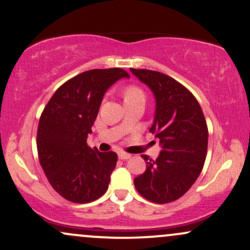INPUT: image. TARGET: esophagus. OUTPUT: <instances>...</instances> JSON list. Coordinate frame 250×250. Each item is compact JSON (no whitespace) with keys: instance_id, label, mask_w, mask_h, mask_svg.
<instances>
[{"instance_id":"34e87169","label":"esophagus","mask_w":250,"mask_h":250,"mask_svg":"<svg viewBox=\"0 0 250 250\" xmlns=\"http://www.w3.org/2000/svg\"><path fill=\"white\" fill-rule=\"evenodd\" d=\"M130 157H131L130 154L123 153V151H120V153H119V159L120 160H128V159H130Z\"/></svg>"}]
</instances>
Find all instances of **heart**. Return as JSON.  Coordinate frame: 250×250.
I'll return each instance as SVG.
<instances>
[{
    "label": "heart",
    "mask_w": 250,
    "mask_h": 250,
    "mask_svg": "<svg viewBox=\"0 0 250 250\" xmlns=\"http://www.w3.org/2000/svg\"><path fill=\"white\" fill-rule=\"evenodd\" d=\"M123 99L125 101H133V100H139L146 99L145 91L142 90L139 85L136 84H129L125 87V90H123Z\"/></svg>",
    "instance_id": "heart-1"
}]
</instances>
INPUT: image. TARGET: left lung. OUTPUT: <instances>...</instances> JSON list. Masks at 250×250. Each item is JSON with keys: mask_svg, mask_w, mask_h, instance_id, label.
Here are the masks:
<instances>
[{"mask_svg": "<svg viewBox=\"0 0 250 250\" xmlns=\"http://www.w3.org/2000/svg\"><path fill=\"white\" fill-rule=\"evenodd\" d=\"M130 70L153 90L156 111L149 131L162 146L156 160L142 155L147 168L134 179L135 188L150 202H173L187 193L202 171L207 122L196 97L173 77L149 69Z\"/></svg>", "mask_w": 250, "mask_h": 250, "instance_id": "8db88e82", "label": "left lung"}]
</instances>
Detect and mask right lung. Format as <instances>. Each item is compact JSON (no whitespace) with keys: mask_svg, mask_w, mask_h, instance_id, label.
Instances as JSON below:
<instances>
[{"mask_svg":"<svg viewBox=\"0 0 250 250\" xmlns=\"http://www.w3.org/2000/svg\"><path fill=\"white\" fill-rule=\"evenodd\" d=\"M129 74L121 68L83 71L64 82L43 109L37 128L40 165L56 193L88 203L107 191L116 167L114 151L100 153L87 143L107 89Z\"/></svg>","mask_w":250,"mask_h":250,"instance_id":"add662e5","label":"right lung"}]
</instances>
